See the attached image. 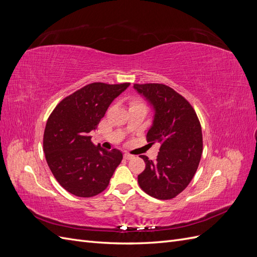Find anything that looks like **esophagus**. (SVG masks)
<instances>
[{"label":"esophagus","instance_id":"34e87169","mask_svg":"<svg viewBox=\"0 0 257 257\" xmlns=\"http://www.w3.org/2000/svg\"><path fill=\"white\" fill-rule=\"evenodd\" d=\"M123 157H124V159H125V160H131V159H133L134 158V155H132V154H130V153H124V155H123Z\"/></svg>","mask_w":257,"mask_h":257}]
</instances>
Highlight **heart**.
I'll list each match as a JSON object with an SVG mask.
<instances>
[{
    "mask_svg": "<svg viewBox=\"0 0 257 257\" xmlns=\"http://www.w3.org/2000/svg\"><path fill=\"white\" fill-rule=\"evenodd\" d=\"M133 104H134V103H133Z\"/></svg>",
    "mask_w": 257,
    "mask_h": 257,
    "instance_id": "1",
    "label": "heart"
}]
</instances>
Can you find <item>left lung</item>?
<instances>
[{"mask_svg": "<svg viewBox=\"0 0 257 257\" xmlns=\"http://www.w3.org/2000/svg\"><path fill=\"white\" fill-rule=\"evenodd\" d=\"M134 88L155 108L147 142L160 144L157 160L146 155L144 172L138 175L141 189L154 198L166 200L190 184L203 152L200 122L189 100L163 83H135Z\"/></svg>", "mask_w": 257, "mask_h": 257, "instance_id": "8db88e82", "label": "left lung"}]
</instances>
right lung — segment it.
Returning a JSON list of instances; mask_svg holds the SVG:
<instances>
[{
	"instance_id": "obj_1",
	"label": "right lung",
	"mask_w": 257,
	"mask_h": 257,
	"mask_svg": "<svg viewBox=\"0 0 257 257\" xmlns=\"http://www.w3.org/2000/svg\"><path fill=\"white\" fill-rule=\"evenodd\" d=\"M128 85L89 83L62 99L49 115L43 139L45 158L60 185L75 196L102 193L123 159L119 150L93 145L89 133Z\"/></svg>"
}]
</instances>
